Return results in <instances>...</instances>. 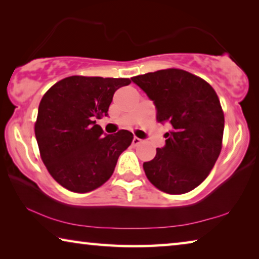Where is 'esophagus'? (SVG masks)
Segmentation results:
<instances>
[{"mask_svg":"<svg viewBox=\"0 0 259 259\" xmlns=\"http://www.w3.org/2000/svg\"><path fill=\"white\" fill-rule=\"evenodd\" d=\"M142 143V139H139L138 137H134V139H133V145H139Z\"/></svg>","mask_w":259,"mask_h":259,"instance_id":"1","label":"esophagus"}]
</instances>
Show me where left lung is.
<instances>
[{"instance_id": "8db88e82", "label": "left lung", "mask_w": 259, "mask_h": 259, "mask_svg": "<svg viewBox=\"0 0 259 259\" xmlns=\"http://www.w3.org/2000/svg\"><path fill=\"white\" fill-rule=\"evenodd\" d=\"M157 108V121L169 122L166 145L143 163L159 190L181 195L210 174L223 147L225 116L214 89L182 69H163L131 78Z\"/></svg>"}]
</instances>
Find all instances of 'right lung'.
<instances>
[{
    "instance_id": "obj_1",
    "label": "right lung",
    "mask_w": 259,
    "mask_h": 259,
    "mask_svg": "<svg viewBox=\"0 0 259 259\" xmlns=\"http://www.w3.org/2000/svg\"><path fill=\"white\" fill-rule=\"evenodd\" d=\"M129 78L70 76L44 94L34 124L40 157L49 174L73 192H90L107 182L134 135L105 136L97 118L107 116L117 89Z\"/></svg>"
}]
</instances>
